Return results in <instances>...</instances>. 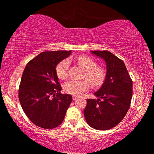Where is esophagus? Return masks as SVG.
<instances>
[{
    "label": "esophagus",
    "mask_w": 154,
    "mask_h": 154,
    "mask_svg": "<svg viewBox=\"0 0 154 154\" xmlns=\"http://www.w3.org/2000/svg\"><path fill=\"white\" fill-rule=\"evenodd\" d=\"M77 96H72V100H77Z\"/></svg>",
    "instance_id": "34e87169"
}]
</instances>
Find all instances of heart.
Instances as JSON below:
<instances>
[{"label":"heart","instance_id":"b5f03b06","mask_svg":"<svg viewBox=\"0 0 154 154\" xmlns=\"http://www.w3.org/2000/svg\"><path fill=\"white\" fill-rule=\"evenodd\" d=\"M77 62L81 67L85 70L84 77L87 78L92 85L94 86H99L103 84L105 79L106 72L103 68L96 66L95 61L92 58L79 56L77 57ZM69 66V61L66 59L62 60L57 65L56 71L59 79H65L67 77ZM63 88L65 92L74 96H79L83 92L88 90L89 83L86 80L71 79L64 83Z\"/></svg>","mask_w":154,"mask_h":154}]
</instances>
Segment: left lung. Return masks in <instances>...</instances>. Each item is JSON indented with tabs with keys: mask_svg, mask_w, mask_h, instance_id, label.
Wrapping results in <instances>:
<instances>
[{
	"mask_svg": "<svg viewBox=\"0 0 154 154\" xmlns=\"http://www.w3.org/2000/svg\"><path fill=\"white\" fill-rule=\"evenodd\" d=\"M103 59L106 77L102 86L94 93L96 99H88L83 111L90 127L106 130L117 126L126 116L132 96V82L124 62L107 51H91Z\"/></svg>",
	"mask_w": 154,
	"mask_h": 154,
	"instance_id": "left-lung-1",
	"label": "left lung"
}]
</instances>
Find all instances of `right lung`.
Listing matches in <instances>:
<instances>
[{
  "label": "right lung",
  "mask_w": 154,
  "mask_h": 154,
  "mask_svg": "<svg viewBox=\"0 0 154 154\" xmlns=\"http://www.w3.org/2000/svg\"><path fill=\"white\" fill-rule=\"evenodd\" d=\"M71 54V51H44L28 62L19 88L23 111L37 126L52 129L64 120L72 102L71 94L60 93L56 68Z\"/></svg>",
  "instance_id": "add662e5"
}]
</instances>
